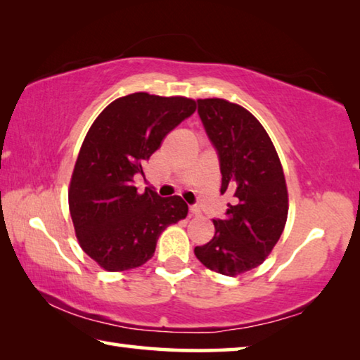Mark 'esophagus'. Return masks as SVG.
<instances>
[{"label":"esophagus","mask_w":360,"mask_h":360,"mask_svg":"<svg viewBox=\"0 0 360 360\" xmlns=\"http://www.w3.org/2000/svg\"><path fill=\"white\" fill-rule=\"evenodd\" d=\"M188 212H191V216H195V217L202 214V212H200V210L197 208V206H191V210H188Z\"/></svg>","instance_id":"esophagus-1"}]
</instances>
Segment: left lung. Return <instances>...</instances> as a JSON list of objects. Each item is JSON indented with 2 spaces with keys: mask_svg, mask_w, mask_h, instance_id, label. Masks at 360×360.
<instances>
[{
  "mask_svg": "<svg viewBox=\"0 0 360 360\" xmlns=\"http://www.w3.org/2000/svg\"><path fill=\"white\" fill-rule=\"evenodd\" d=\"M198 114L221 163V193H230L214 236L193 249L210 270L238 276L264 264L288 221V186L278 152L254 115L224 98L197 100Z\"/></svg>",
  "mask_w": 360,
  "mask_h": 360,
  "instance_id": "left-lung-1",
  "label": "left lung"
}]
</instances>
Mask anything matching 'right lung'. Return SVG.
I'll list each match as a JSON object with an SVG mask.
<instances>
[{
	"label": "right lung",
	"instance_id": "1",
	"mask_svg": "<svg viewBox=\"0 0 360 360\" xmlns=\"http://www.w3.org/2000/svg\"><path fill=\"white\" fill-rule=\"evenodd\" d=\"M195 109L197 103L186 96L136 92L109 103L89 129L68 203L79 245L103 270L141 266L154 255L162 231L186 219L181 197L138 193L133 178L144 174L146 160Z\"/></svg>",
	"mask_w": 360,
	"mask_h": 360
}]
</instances>
